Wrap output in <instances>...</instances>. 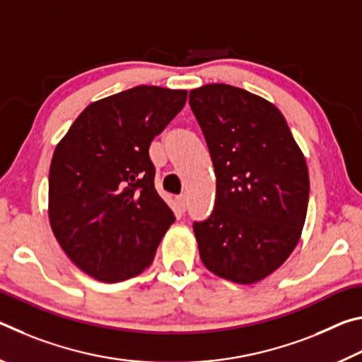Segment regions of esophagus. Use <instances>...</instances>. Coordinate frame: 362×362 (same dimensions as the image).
Listing matches in <instances>:
<instances>
[{
    "label": "esophagus",
    "mask_w": 362,
    "mask_h": 362,
    "mask_svg": "<svg viewBox=\"0 0 362 362\" xmlns=\"http://www.w3.org/2000/svg\"><path fill=\"white\" fill-rule=\"evenodd\" d=\"M175 204H177V209L179 212H185L187 211V196L185 194H180L175 198Z\"/></svg>",
    "instance_id": "1"
}]
</instances>
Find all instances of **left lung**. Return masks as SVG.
I'll return each mask as SVG.
<instances>
[{
  "label": "left lung",
  "mask_w": 362,
  "mask_h": 362,
  "mask_svg": "<svg viewBox=\"0 0 362 362\" xmlns=\"http://www.w3.org/2000/svg\"><path fill=\"white\" fill-rule=\"evenodd\" d=\"M217 177L216 206L194 222L199 257L217 276L254 284L287 260L302 235L308 168L283 113L230 84L189 90Z\"/></svg>",
  "instance_id": "left-lung-1"
}]
</instances>
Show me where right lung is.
Instances as JSON below:
<instances>
[{
	"instance_id": "right-lung-1",
	"label": "right lung",
	"mask_w": 362,
	"mask_h": 362,
	"mask_svg": "<svg viewBox=\"0 0 362 362\" xmlns=\"http://www.w3.org/2000/svg\"><path fill=\"white\" fill-rule=\"evenodd\" d=\"M185 102L187 90L136 86L86 107L54 150L49 222L90 278L137 276L174 223L155 188L148 148Z\"/></svg>"
}]
</instances>
